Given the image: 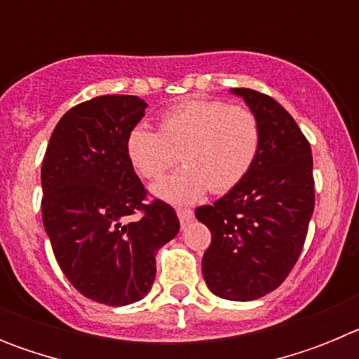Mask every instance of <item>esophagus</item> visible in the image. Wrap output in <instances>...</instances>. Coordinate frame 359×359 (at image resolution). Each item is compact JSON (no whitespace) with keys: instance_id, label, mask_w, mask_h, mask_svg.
Segmentation results:
<instances>
[{"instance_id":"esophagus-1","label":"esophagus","mask_w":359,"mask_h":359,"mask_svg":"<svg viewBox=\"0 0 359 359\" xmlns=\"http://www.w3.org/2000/svg\"><path fill=\"white\" fill-rule=\"evenodd\" d=\"M177 217H180V223H182V226H185V224H189L192 219H194V212L190 210V208H177Z\"/></svg>"}]
</instances>
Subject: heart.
<instances>
[{"instance_id": "obj_1", "label": "heart", "mask_w": 359, "mask_h": 359, "mask_svg": "<svg viewBox=\"0 0 359 359\" xmlns=\"http://www.w3.org/2000/svg\"><path fill=\"white\" fill-rule=\"evenodd\" d=\"M261 147L255 113L221 100L189 98L163 111L158 131L135 126L126 152L144 180L156 182L180 158L187 165L154 187V194L172 203H192L208 189L223 194L248 176Z\"/></svg>"}]
</instances>
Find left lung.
Returning <instances> with one entry per match:
<instances>
[{"instance_id": "obj_1", "label": "left lung", "mask_w": 359, "mask_h": 359, "mask_svg": "<svg viewBox=\"0 0 359 359\" xmlns=\"http://www.w3.org/2000/svg\"><path fill=\"white\" fill-rule=\"evenodd\" d=\"M230 91L255 113L261 147L248 176L214 205L196 208V217L212 233L203 255L208 290L248 302L277 290L302 252L315 208L313 154L275 98L250 88Z\"/></svg>"}]
</instances>
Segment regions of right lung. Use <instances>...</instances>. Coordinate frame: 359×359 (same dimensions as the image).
I'll list each match as a JSON object with an SVG mask.
<instances>
[{
    "label": "right lung",
    "mask_w": 359,
    "mask_h": 359,
    "mask_svg": "<svg viewBox=\"0 0 359 359\" xmlns=\"http://www.w3.org/2000/svg\"><path fill=\"white\" fill-rule=\"evenodd\" d=\"M147 104L102 95L77 104L50 136L43 167V224L72 286L106 306L138 302L156 277V253L180 221L147 190L126 152L128 133ZM140 213V218L130 215Z\"/></svg>",
    "instance_id": "1"
}]
</instances>
